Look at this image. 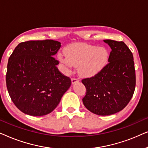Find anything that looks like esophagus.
I'll return each instance as SVG.
<instances>
[{
	"instance_id": "1",
	"label": "esophagus",
	"mask_w": 148,
	"mask_h": 148,
	"mask_svg": "<svg viewBox=\"0 0 148 148\" xmlns=\"http://www.w3.org/2000/svg\"><path fill=\"white\" fill-rule=\"evenodd\" d=\"M79 82V79H78L77 78L73 77V78H72V79H71V83H72V84H75V83H76V82Z\"/></svg>"
}]
</instances>
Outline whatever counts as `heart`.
<instances>
[{"instance_id":"obj_1","label":"heart","mask_w":148,"mask_h":148,"mask_svg":"<svg viewBox=\"0 0 148 148\" xmlns=\"http://www.w3.org/2000/svg\"><path fill=\"white\" fill-rule=\"evenodd\" d=\"M65 54L60 55L58 58L67 71L74 66H79V73L86 77L100 73L108 63L109 57L105 48L86 43L71 44L65 49Z\"/></svg>"}]
</instances>
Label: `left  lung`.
Segmentation results:
<instances>
[{
	"label": "left lung",
	"mask_w": 148,
	"mask_h": 148,
	"mask_svg": "<svg viewBox=\"0 0 148 148\" xmlns=\"http://www.w3.org/2000/svg\"><path fill=\"white\" fill-rule=\"evenodd\" d=\"M111 48L108 63L100 73L82 79L86 88L83 98L86 108L94 114L106 116L122 110L135 88V70L132 52L123 42L104 40Z\"/></svg>",
	"instance_id": "1"
}]
</instances>
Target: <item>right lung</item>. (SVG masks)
I'll return each mask as SVG.
<instances>
[{
    "label": "right lung",
    "instance_id": "right-lung-1",
    "mask_svg": "<svg viewBox=\"0 0 148 148\" xmlns=\"http://www.w3.org/2000/svg\"><path fill=\"white\" fill-rule=\"evenodd\" d=\"M60 42L52 40L21 42L10 56L6 83L9 96L16 107L34 116L52 112L71 85L62 75L54 55Z\"/></svg>",
    "mask_w": 148,
    "mask_h": 148
}]
</instances>
